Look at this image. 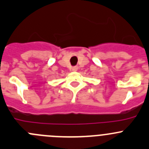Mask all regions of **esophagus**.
Here are the masks:
<instances>
[{"instance_id": "obj_1", "label": "esophagus", "mask_w": 149, "mask_h": 149, "mask_svg": "<svg viewBox=\"0 0 149 149\" xmlns=\"http://www.w3.org/2000/svg\"><path fill=\"white\" fill-rule=\"evenodd\" d=\"M72 70H73V71H76V70H78V67H77V66H74V67L72 68Z\"/></svg>"}]
</instances>
